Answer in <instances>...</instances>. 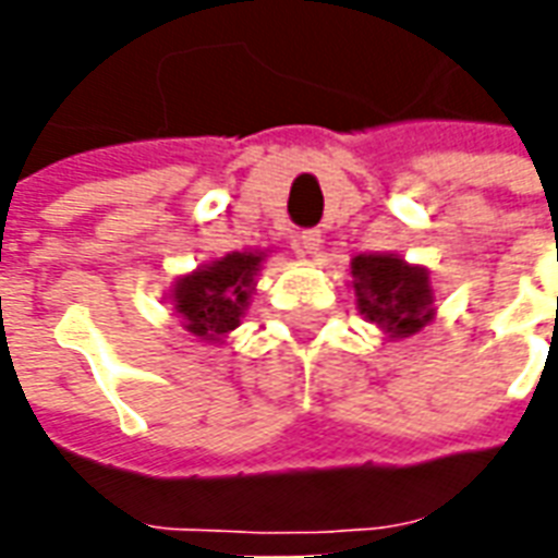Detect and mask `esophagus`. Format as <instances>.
Returning a JSON list of instances; mask_svg holds the SVG:
<instances>
[{"instance_id": "obj_1", "label": "esophagus", "mask_w": 558, "mask_h": 558, "mask_svg": "<svg viewBox=\"0 0 558 558\" xmlns=\"http://www.w3.org/2000/svg\"><path fill=\"white\" fill-rule=\"evenodd\" d=\"M292 244H295V251L302 256H316L319 254V244H323V235L316 230H304L292 239Z\"/></svg>"}]
</instances>
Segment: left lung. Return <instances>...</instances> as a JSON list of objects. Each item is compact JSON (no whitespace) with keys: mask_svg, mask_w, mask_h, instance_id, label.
I'll return each mask as SVG.
<instances>
[{"mask_svg":"<svg viewBox=\"0 0 558 558\" xmlns=\"http://www.w3.org/2000/svg\"><path fill=\"white\" fill-rule=\"evenodd\" d=\"M355 304L386 338H412L433 323L430 271L398 254H359L350 263Z\"/></svg>","mask_w":558,"mask_h":558,"instance_id":"left-lung-1","label":"left lung"}]
</instances>
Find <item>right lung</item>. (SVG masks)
<instances>
[{
    "label": "right lung",
    "instance_id": "obj_1",
    "mask_svg": "<svg viewBox=\"0 0 558 558\" xmlns=\"http://www.w3.org/2000/svg\"><path fill=\"white\" fill-rule=\"evenodd\" d=\"M263 259L266 251H232L175 280L170 304L184 331L203 343H223L251 304Z\"/></svg>",
    "mask_w": 558,
    "mask_h": 558
}]
</instances>
